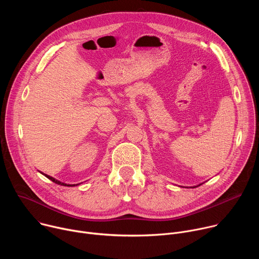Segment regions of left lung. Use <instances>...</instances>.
Returning <instances> with one entry per match:
<instances>
[{"instance_id":"obj_1","label":"left lung","mask_w":259,"mask_h":259,"mask_svg":"<svg viewBox=\"0 0 259 259\" xmlns=\"http://www.w3.org/2000/svg\"><path fill=\"white\" fill-rule=\"evenodd\" d=\"M201 184H202V183H201ZM201 184H199V186H201ZM199 186H198V187H199Z\"/></svg>"}]
</instances>
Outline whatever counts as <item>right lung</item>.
<instances>
[{
	"mask_svg": "<svg viewBox=\"0 0 259 259\" xmlns=\"http://www.w3.org/2000/svg\"><path fill=\"white\" fill-rule=\"evenodd\" d=\"M43 175H45L47 178H49L50 180H52L53 182H55V183H57V184H60V186H63V187H75V186H78V184H80V183H78V184H66V183H64V182H61V181H59V180H57V179H55V178H53V177H51V176H49V175H47V174H44L43 172H41Z\"/></svg>",
	"mask_w": 259,
	"mask_h": 259,
	"instance_id": "obj_1",
	"label": "right lung"
}]
</instances>
